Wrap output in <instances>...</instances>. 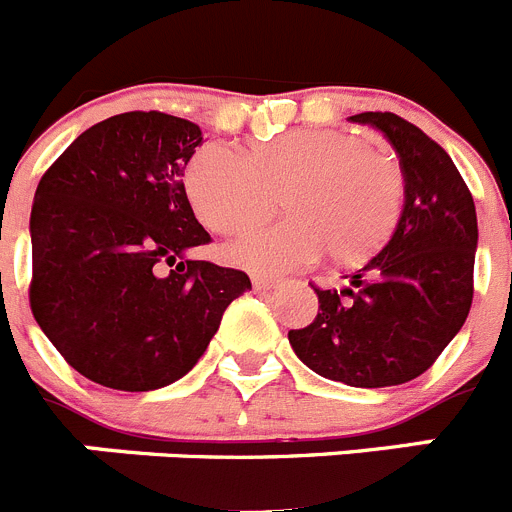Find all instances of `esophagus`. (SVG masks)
Here are the masks:
<instances>
[{
	"mask_svg": "<svg viewBox=\"0 0 512 512\" xmlns=\"http://www.w3.org/2000/svg\"><path fill=\"white\" fill-rule=\"evenodd\" d=\"M277 282L269 277H253V289H259V292H266V289H274Z\"/></svg>",
	"mask_w": 512,
	"mask_h": 512,
	"instance_id": "34e87169",
	"label": "esophagus"
}]
</instances>
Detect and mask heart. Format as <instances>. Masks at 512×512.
I'll return each mask as SVG.
<instances>
[{"instance_id":"1","label":"heart","mask_w":512,"mask_h":512,"mask_svg":"<svg viewBox=\"0 0 512 512\" xmlns=\"http://www.w3.org/2000/svg\"><path fill=\"white\" fill-rule=\"evenodd\" d=\"M184 187L215 233L259 223L284 189L289 215L228 246V259L256 274H282L325 251L336 261L364 259L390 238L405 194L395 161L336 128L284 130L248 153L207 143L189 161Z\"/></svg>"}]
</instances>
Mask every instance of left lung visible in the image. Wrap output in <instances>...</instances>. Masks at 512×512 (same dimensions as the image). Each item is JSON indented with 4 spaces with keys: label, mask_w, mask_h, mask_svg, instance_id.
I'll return each mask as SVG.
<instances>
[{
    "label": "left lung",
    "mask_w": 512,
    "mask_h": 512,
    "mask_svg": "<svg viewBox=\"0 0 512 512\" xmlns=\"http://www.w3.org/2000/svg\"><path fill=\"white\" fill-rule=\"evenodd\" d=\"M390 140L405 179L395 233L346 289H315L318 318L289 330L297 359L348 387L405 384L441 356L472 307L477 210L436 140L392 112L351 117Z\"/></svg>",
    "instance_id": "8db88e82"
}]
</instances>
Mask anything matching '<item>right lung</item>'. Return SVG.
<instances>
[{
  "label": "right lung",
  "instance_id": "1",
  "mask_svg": "<svg viewBox=\"0 0 512 512\" xmlns=\"http://www.w3.org/2000/svg\"><path fill=\"white\" fill-rule=\"evenodd\" d=\"M200 125L125 112L79 135L35 189L30 307L58 354L92 382L151 392L182 379L235 297L238 269L194 261L210 243L184 192Z\"/></svg>",
  "mask_w": 512,
  "mask_h": 512
}]
</instances>
